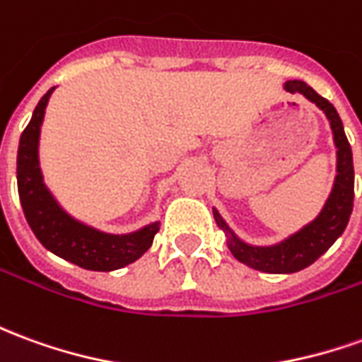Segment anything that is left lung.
Masks as SVG:
<instances>
[{
    "label": "left lung",
    "mask_w": 362,
    "mask_h": 362,
    "mask_svg": "<svg viewBox=\"0 0 362 362\" xmlns=\"http://www.w3.org/2000/svg\"><path fill=\"white\" fill-rule=\"evenodd\" d=\"M284 90L292 93H302L305 100L315 103L329 119L331 131H333V143L337 146V176H335L333 189H331L323 209L320 211V216L315 217L312 223L302 227L298 233L290 235L288 239L278 245L255 247V245L241 241L229 229V225L225 223L223 217L217 214V209H214V217H216L217 225L223 229V233L227 235V247L233 252L235 259L251 269L269 272V274L298 272L320 259L345 231L351 211H353V198H355L353 153H351V145L345 137V129H343L337 110L302 80H288L284 84Z\"/></svg>",
    "instance_id": "1"
}]
</instances>
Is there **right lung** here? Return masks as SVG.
Returning a JSON list of instances; mask_svg holds the SVG:
<instances>
[{"label":"right lung","mask_w":362,"mask_h":362,"mask_svg":"<svg viewBox=\"0 0 362 362\" xmlns=\"http://www.w3.org/2000/svg\"><path fill=\"white\" fill-rule=\"evenodd\" d=\"M54 88L40 98L33 111L29 125L25 127L17 151V189L21 199L23 214L40 245L60 259L74 262L88 270L110 272L127 267L143 257L160 223L146 225L135 233L111 235L84 225L68 216L42 182L39 166V137L40 125L45 119V110Z\"/></svg>","instance_id":"obj_1"}]
</instances>
